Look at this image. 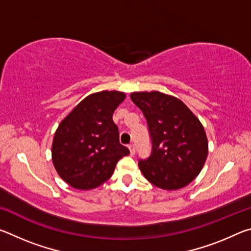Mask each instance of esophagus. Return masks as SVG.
<instances>
[{"mask_svg":"<svg viewBox=\"0 0 251 251\" xmlns=\"http://www.w3.org/2000/svg\"><path fill=\"white\" fill-rule=\"evenodd\" d=\"M128 148H129L130 155H131V156L135 155V146H134V145H129V146H128Z\"/></svg>","mask_w":251,"mask_h":251,"instance_id":"esophagus-1","label":"esophagus"}]
</instances>
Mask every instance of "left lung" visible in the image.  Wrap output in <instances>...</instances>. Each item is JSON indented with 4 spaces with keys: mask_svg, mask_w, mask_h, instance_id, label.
<instances>
[{
    "mask_svg": "<svg viewBox=\"0 0 251 251\" xmlns=\"http://www.w3.org/2000/svg\"><path fill=\"white\" fill-rule=\"evenodd\" d=\"M130 99L146 117L151 154L139 160L144 177L158 188L189 185L205 165L208 139L198 117L175 96L158 91L134 92Z\"/></svg>",
    "mask_w": 251,
    "mask_h": 251,
    "instance_id": "left-lung-1",
    "label": "left lung"
}]
</instances>
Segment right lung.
<instances>
[{
  "instance_id": "add662e5",
  "label": "right lung",
  "mask_w": 251,
  "mask_h": 251,
  "mask_svg": "<svg viewBox=\"0 0 251 251\" xmlns=\"http://www.w3.org/2000/svg\"><path fill=\"white\" fill-rule=\"evenodd\" d=\"M125 93L101 91L88 95L63 120L54 134L52 160L63 180L75 189L99 187L128 155L120 143L113 114Z\"/></svg>"
}]
</instances>
